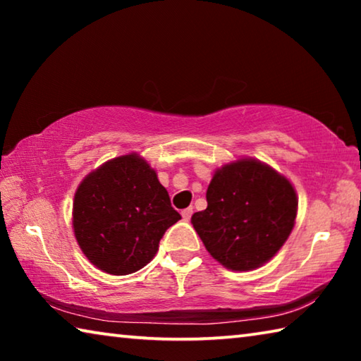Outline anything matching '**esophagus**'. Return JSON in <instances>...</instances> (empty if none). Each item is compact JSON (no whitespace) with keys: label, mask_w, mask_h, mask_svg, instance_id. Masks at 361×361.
I'll return each instance as SVG.
<instances>
[{"label":"esophagus","mask_w":361,"mask_h":361,"mask_svg":"<svg viewBox=\"0 0 361 361\" xmlns=\"http://www.w3.org/2000/svg\"><path fill=\"white\" fill-rule=\"evenodd\" d=\"M181 216H183V219H191V216H192V207H188V209H185L181 212Z\"/></svg>","instance_id":"obj_1"}]
</instances>
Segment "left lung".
Listing matches in <instances>:
<instances>
[{
    "label": "left lung",
    "instance_id": "1",
    "mask_svg": "<svg viewBox=\"0 0 361 361\" xmlns=\"http://www.w3.org/2000/svg\"><path fill=\"white\" fill-rule=\"evenodd\" d=\"M298 199L291 183L255 159L216 170L207 209L191 223L205 248L232 271H250L276 255L295 226Z\"/></svg>",
    "mask_w": 361,
    "mask_h": 361
}]
</instances>
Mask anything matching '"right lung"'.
Instances as JSON below:
<instances>
[{
  "label": "right lung",
  "instance_id": "right-lung-1",
  "mask_svg": "<svg viewBox=\"0 0 361 361\" xmlns=\"http://www.w3.org/2000/svg\"><path fill=\"white\" fill-rule=\"evenodd\" d=\"M178 219L167 189L137 154L111 159L89 173L73 202L79 247L94 266L113 276L148 264L162 235Z\"/></svg>",
  "mask_w": 361,
  "mask_h": 361
}]
</instances>
